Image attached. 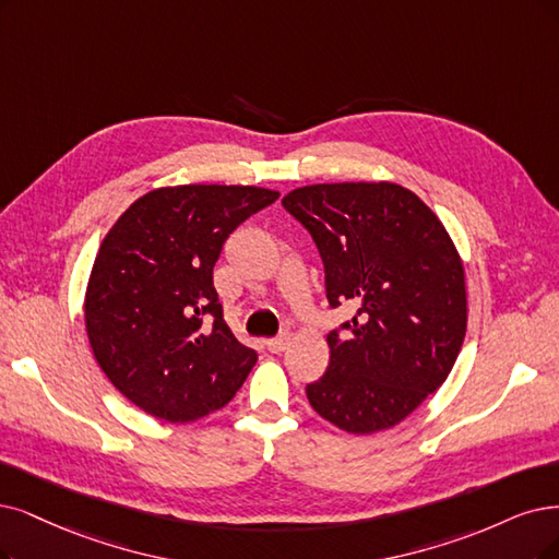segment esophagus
<instances>
[{"instance_id": "1", "label": "esophagus", "mask_w": 559, "mask_h": 559, "mask_svg": "<svg viewBox=\"0 0 559 559\" xmlns=\"http://www.w3.org/2000/svg\"><path fill=\"white\" fill-rule=\"evenodd\" d=\"M287 343H290V338H287V336H278V338H269L264 345H266L269 353L278 355V353H283V349L287 347Z\"/></svg>"}]
</instances>
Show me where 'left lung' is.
Wrapping results in <instances>:
<instances>
[{
	"label": "left lung",
	"mask_w": 559,
	"mask_h": 559,
	"mask_svg": "<svg viewBox=\"0 0 559 559\" xmlns=\"http://www.w3.org/2000/svg\"><path fill=\"white\" fill-rule=\"evenodd\" d=\"M283 206L313 235L326 299L355 301L347 338L326 336V373L308 403L368 436L401 424L449 378L467 329L465 269L436 212L391 181L311 183Z\"/></svg>",
	"instance_id": "1"
}]
</instances>
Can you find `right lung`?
<instances>
[{
  "label": "right lung",
  "instance_id": "1",
  "mask_svg": "<svg viewBox=\"0 0 559 559\" xmlns=\"http://www.w3.org/2000/svg\"><path fill=\"white\" fill-rule=\"evenodd\" d=\"M281 193L181 183L138 198L100 241L85 293L94 359L121 396L191 424L233 401L258 361L223 320L214 264L225 239Z\"/></svg>",
  "mask_w": 559,
  "mask_h": 559
}]
</instances>
